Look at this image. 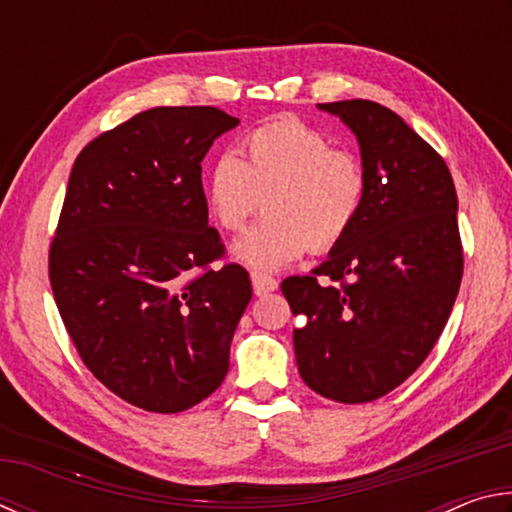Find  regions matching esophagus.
Masks as SVG:
<instances>
[{
	"label": "esophagus",
	"instance_id": "34e87169",
	"mask_svg": "<svg viewBox=\"0 0 512 512\" xmlns=\"http://www.w3.org/2000/svg\"><path fill=\"white\" fill-rule=\"evenodd\" d=\"M250 277H253V289H255L257 296H266V293H271V291L277 289V280L271 275L253 271V273H250Z\"/></svg>",
	"mask_w": 512,
	"mask_h": 512
}]
</instances>
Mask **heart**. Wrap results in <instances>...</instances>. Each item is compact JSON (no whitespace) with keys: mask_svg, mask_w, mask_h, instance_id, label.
I'll use <instances>...</instances> for the list:
<instances>
[{"mask_svg":"<svg viewBox=\"0 0 512 512\" xmlns=\"http://www.w3.org/2000/svg\"><path fill=\"white\" fill-rule=\"evenodd\" d=\"M366 167L357 153L332 146L305 121L282 117L250 133L221 155L207 180L214 221L241 232L257 212L268 219L239 241L237 255L259 268H277L309 248L325 253L348 235L366 201Z\"/></svg>","mask_w":512,"mask_h":512,"instance_id":"b5f03b06","label":"heart"}]
</instances>
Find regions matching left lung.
<instances>
[{
  "label": "left lung",
  "mask_w": 512,
  "mask_h": 512,
  "mask_svg": "<svg viewBox=\"0 0 512 512\" xmlns=\"http://www.w3.org/2000/svg\"><path fill=\"white\" fill-rule=\"evenodd\" d=\"M361 146L368 189L323 264L282 282L300 377L327 400L372 402L409 379L452 314L463 277L458 198L436 149L375 101L320 103Z\"/></svg>",
  "instance_id": "8db88e82"
}]
</instances>
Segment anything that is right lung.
I'll list each match as a JSON object with an SVG mask.
<instances>
[{
  "instance_id": "1",
  "label": "right lung",
  "mask_w": 512,
  "mask_h": 512,
  "mask_svg": "<svg viewBox=\"0 0 512 512\" xmlns=\"http://www.w3.org/2000/svg\"><path fill=\"white\" fill-rule=\"evenodd\" d=\"M239 124L214 106L153 108L76 158L49 244V282L85 366L151 413H180L228 375L253 287L207 225L201 162Z\"/></svg>"
}]
</instances>
